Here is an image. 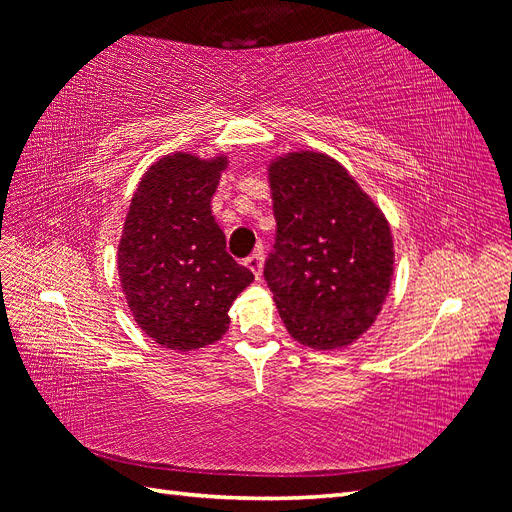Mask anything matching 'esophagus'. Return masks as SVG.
<instances>
[{
  "instance_id": "34e87169",
  "label": "esophagus",
  "mask_w": 512,
  "mask_h": 512,
  "mask_svg": "<svg viewBox=\"0 0 512 512\" xmlns=\"http://www.w3.org/2000/svg\"><path fill=\"white\" fill-rule=\"evenodd\" d=\"M262 262H265L262 260V250H256L252 256L245 258V265L256 275V280H260V275H262Z\"/></svg>"
}]
</instances>
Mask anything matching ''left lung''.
Listing matches in <instances>:
<instances>
[{
  "label": "left lung",
  "instance_id": "8db88e82",
  "mask_svg": "<svg viewBox=\"0 0 512 512\" xmlns=\"http://www.w3.org/2000/svg\"><path fill=\"white\" fill-rule=\"evenodd\" d=\"M269 185L277 235L265 280L286 329L309 348H346L374 324L389 294L391 226L327 153L275 158Z\"/></svg>",
  "mask_w": 512,
  "mask_h": 512
}]
</instances>
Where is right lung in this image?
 <instances>
[{
	"mask_svg": "<svg viewBox=\"0 0 512 512\" xmlns=\"http://www.w3.org/2000/svg\"><path fill=\"white\" fill-rule=\"evenodd\" d=\"M226 156L203 160L177 151L138 181L117 247L123 294L153 342L188 352L228 331V309L254 273L226 252L211 198Z\"/></svg>",
	"mask_w": 512,
	"mask_h": 512,
	"instance_id": "1",
	"label": "right lung"
}]
</instances>
